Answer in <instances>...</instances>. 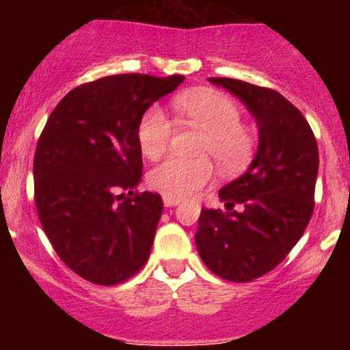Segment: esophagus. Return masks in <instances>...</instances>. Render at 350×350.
Listing matches in <instances>:
<instances>
[{
    "label": "esophagus",
    "instance_id": "1",
    "mask_svg": "<svg viewBox=\"0 0 350 350\" xmlns=\"http://www.w3.org/2000/svg\"><path fill=\"white\" fill-rule=\"evenodd\" d=\"M163 203H165V206H177L180 202H178V200H175V198L165 196L163 198Z\"/></svg>",
    "mask_w": 350,
    "mask_h": 350
}]
</instances>
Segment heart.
<instances>
[{
	"label": "heart",
	"mask_w": 350,
	"mask_h": 350,
	"mask_svg": "<svg viewBox=\"0 0 350 350\" xmlns=\"http://www.w3.org/2000/svg\"><path fill=\"white\" fill-rule=\"evenodd\" d=\"M175 108L184 120L202 131L198 138L194 159L168 157L150 170L148 185L163 196L184 200L205 187L212 177V163L222 172H234L247 163L252 150V138L240 124L242 112L226 94L208 89L184 92L175 98ZM173 124L163 108L150 107L142 116L137 138L142 152L156 159L168 148Z\"/></svg>",
	"instance_id": "1"
}]
</instances>
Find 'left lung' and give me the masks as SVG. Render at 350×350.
Wrapping results in <instances>:
<instances>
[{"instance_id":"1","label":"left lung","mask_w":350,"mask_h":350,"mask_svg":"<svg viewBox=\"0 0 350 350\" xmlns=\"http://www.w3.org/2000/svg\"><path fill=\"white\" fill-rule=\"evenodd\" d=\"M208 80L254 116L259 144L247 172L219 191L226 210H202L194 240L213 273L250 282L282 262L307 228L319 150L305 117L280 92L234 79ZM234 204L244 210L237 213Z\"/></svg>"}]
</instances>
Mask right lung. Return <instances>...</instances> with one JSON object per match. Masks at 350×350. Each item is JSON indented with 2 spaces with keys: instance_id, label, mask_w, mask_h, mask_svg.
<instances>
[{
  "instance_id": "1",
  "label": "right lung",
  "mask_w": 350,
  "mask_h": 350,
  "mask_svg": "<svg viewBox=\"0 0 350 350\" xmlns=\"http://www.w3.org/2000/svg\"><path fill=\"white\" fill-rule=\"evenodd\" d=\"M140 73L103 77L68 92L36 144L35 203L70 270L116 286L147 262L163 200L142 180L137 131L147 108L184 82Z\"/></svg>"
}]
</instances>
